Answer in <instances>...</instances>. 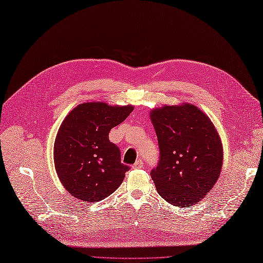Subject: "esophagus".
Segmentation results:
<instances>
[{"label":"esophagus","mask_w":263,"mask_h":263,"mask_svg":"<svg viewBox=\"0 0 263 263\" xmlns=\"http://www.w3.org/2000/svg\"><path fill=\"white\" fill-rule=\"evenodd\" d=\"M143 166H144V163H143L142 159H138V161H136V163L134 164L133 167H134V168H142Z\"/></svg>","instance_id":"1"}]
</instances>
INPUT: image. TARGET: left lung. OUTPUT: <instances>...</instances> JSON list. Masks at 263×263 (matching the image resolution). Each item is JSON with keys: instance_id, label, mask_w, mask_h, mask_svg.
<instances>
[{"instance_id": "left-lung-1", "label": "left lung", "mask_w": 263, "mask_h": 263, "mask_svg": "<svg viewBox=\"0 0 263 263\" xmlns=\"http://www.w3.org/2000/svg\"><path fill=\"white\" fill-rule=\"evenodd\" d=\"M159 158L151 172L158 194L175 206H192L212 190L222 167V144L212 121L193 105L151 112Z\"/></svg>"}]
</instances>
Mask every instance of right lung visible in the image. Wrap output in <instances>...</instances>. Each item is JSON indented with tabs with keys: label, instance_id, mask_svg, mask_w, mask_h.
I'll use <instances>...</instances> for the list:
<instances>
[{
	"label": "right lung",
	"instance_id": "1",
	"mask_svg": "<svg viewBox=\"0 0 263 263\" xmlns=\"http://www.w3.org/2000/svg\"><path fill=\"white\" fill-rule=\"evenodd\" d=\"M132 111V106L87 102L77 106L63 120L53 157L58 176L72 196L98 202L123 183L129 167L121 163L120 151L108 135Z\"/></svg>",
	"mask_w": 263,
	"mask_h": 263
}]
</instances>
